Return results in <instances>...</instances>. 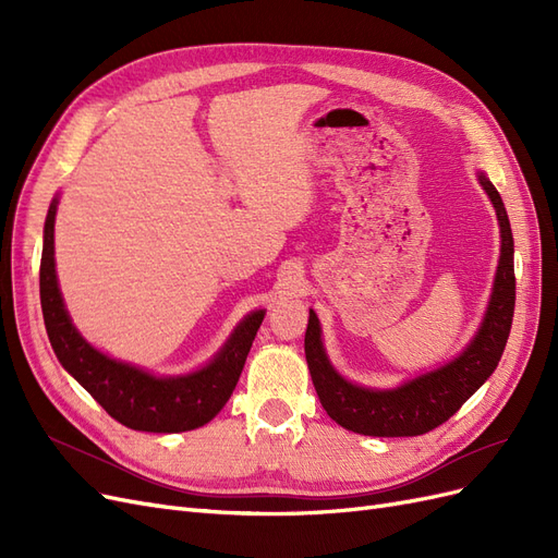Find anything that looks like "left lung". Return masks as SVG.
<instances>
[{
    "label": "left lung",
    "instance_id": "obj_1",
    "mask_svg": "<svg viewBox=\"0 0 558 558\" xmlns=\"http://www.w3.org/2000/svg\"><path fill=\"white\" fill-rule=\"evenodd\" d=\"M477 179L498 216L500 258L482 324L459 356L393 388L353 384L332 367L320 340L318 316L310 310L305 332L310 375L324 410L342 428L373 437L424 435L459 412L461 404L494 375L514 316V240L496 185L484 172H477Z\"/></svg>",
    "mask_w": 558,
    "mask_h": 558
}]
</instances>
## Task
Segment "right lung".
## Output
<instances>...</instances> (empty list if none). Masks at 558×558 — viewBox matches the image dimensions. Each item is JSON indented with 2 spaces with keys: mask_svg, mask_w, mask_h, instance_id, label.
<instances>
[{
  "mask_svg": "<svg viewBox=\"0 0 558 558\" xmlns=\"http://www.w3.org/2000/svg\"><path fill=\"white\" fill-rule=\"evenodd\" d=\"M56 214L58 195L46 214L39 293L48 340L62 367L102 404L109 416L132 430L183 433L209 424L240 381L265 310L246 314L221 351L195 373L158 377L140 365L116 361L76 330L64 307L56 275Z\"/></svg>",
  "mask_w": 558,
  "mask_h": 558,
  "instance_id": "add662e5",
  "label": "right lung"
}]
</instances>
